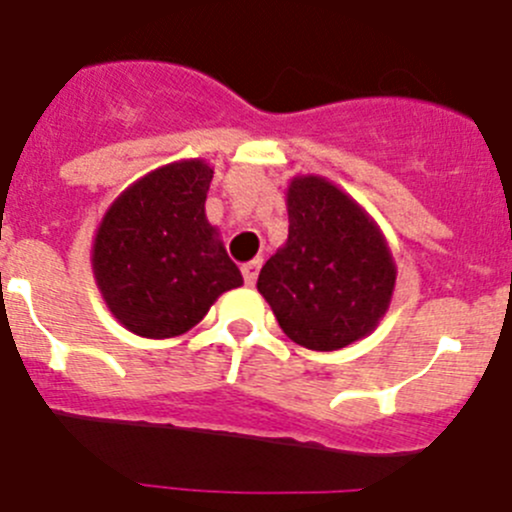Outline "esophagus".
<instances>
[{"mask_svg":"<svg viewBox=\"0 0 512 512\" xmlns=\"http://www.w3.org/2000/svg\"><path fill=\"white\" fill-rule=\"evenodd\" d=\"M259 269H261V261L253 259L248 261V264H243V282L248 284V287H253L256 284V277H259Z\"/></svg>","mask_w":512,"mask_h":512,"instance_id":"esophagus-1","label":"esophagus"}]
</instances>
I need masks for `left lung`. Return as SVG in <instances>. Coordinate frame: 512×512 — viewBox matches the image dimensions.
I'll use <instances>...</instances> for the list:
<instances>
[{"label":"left lung","instance_id":"left-lung-1","mask_svg":"<svg viewBox=\"0 0 512 512\" xmlns=\"http://www.w3.org/2000/svg\"><path fill=\"white\" fill-rule=\"evenodd\" d=\"M287 212V243L256 284L279 328L312 351L372 333L395 289V261L372 220L320 176H297Z\"/></svg>","mask_w":512,"mask_h":512}]
</instances>
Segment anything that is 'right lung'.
Segmentation results:
<instances>
[{
	"label": "right lung",
	"instance_id": "1",
	"mask_svg": "<svg viewBox=\"0 0 512 512\" xmlns=\"http://www.w3.org/2000/svg\"><path fill=\"white\" fill-rule=\"evenodd\" d=\"M212 169L202 161L143 176L107 210L94 241V277L115 318L143 338H174L241 287L205 200Z\"/></svg>",
	"mask_w": 512,
	"mask_h": 512
}]
</instances>
